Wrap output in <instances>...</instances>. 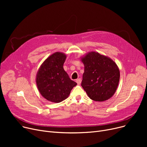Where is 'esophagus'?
Listing matches in <instances>:
<instances>
[{"mask_svg": "<svg viewBox=\"0 0 147 147\" xmlns=\"http://www.w3.org/2000/svg\"><path fill=\"white\" fill-rule=\"evenodd\" d=\"M76 82H77V83H78V84H80L82 82V80H81V79H78L76 80Z\"/></svg>", "mask_w": 147, "mask_h": 147, "instance_id": "obj_1", "label": "esophagus"}]
</instances>
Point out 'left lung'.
Listing matches in <instances>:
<instances>
[{"mask_svg":"<svg viewBox=\"0 0 147 147\" xmlns=\"http://www.w3.org/2000/svg\"><path fill=\"white\" fill-rule=\"evenodd\" d=\"M84 71L81 85L88 96L95 101L103 102L111 98L120 80V70L115 62L95 51L80 58Z\"/></svg>","mask_w":147,"mask_h":147,"instance_id":"left-lung-1","label":"left lung"}]
</instances>
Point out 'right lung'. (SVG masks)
<instances>
[{
	"instance_id": "right-lung-1",
	"label": "right lung",
	"mask_w": 147,
	"mask_h": 147,
	"mask_svg": "<svg viewBox=\"0 0 147 147\" xmlns=\"http://www.w3.org/2000/svg\"><path fill=\"white\" fill-rule=\"evenodd\" d=\"M67 55L56 52L46 58L38 68L36 77L37 89L48 101L58 103L67 99L77 85L64 69Z\"/></svg>"
}]
</instances>
